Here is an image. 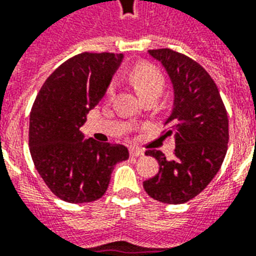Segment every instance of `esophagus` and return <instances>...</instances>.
Instances as JSON below:
<instances>
[{
    "mask_svg": "<svg viewBox=\"0 0 256 256\" xmlns=\"http://www.w3.org/2000/svg\"><path fill=\"white\" fill-rule=\"evenodd\" d=\"M130 156H132V157H140V156H144V150L138 149V148H130Z\"/></svg>",
    "mask_w": 256,
    "mask_h": 256,
    "instance_id": "esophagus-1",
    "label": "esophagus"
}]
</instances>
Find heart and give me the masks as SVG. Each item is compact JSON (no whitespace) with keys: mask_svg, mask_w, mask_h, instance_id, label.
I'll return each instance as SVG.
<instances>
[{"mask_svg":"<svg viewBox=\"0 0 256 256\" xmlns=\"http://www.w3.org/2000/svg\"><path fill=\"white\" fill-rule=\"evenodd\" d=\"M128 80L134 86V88L141 98L150 95V94H158L164 87V76L157 68L152 67L149 64H141L132 68L128 71ZM114 92V86L111 84L107 88V95L110 96Z\"/></svg>","mask_w":256,"mask_h":256,"instance_id":"obj_1","label":"heart"}]
</instances>
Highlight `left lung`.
Masks as SVG:
<instances>
[{"label":"left lung","mask_w":256,"mask_h":256,"mask_svg":"<svg viewBox=\"0 0 256 256\" xmlns=\"http://www.w3.org/2000/svg\"><path fill=\"white\" fill-rule=\"evenodd\" d=\"M169 76L173 88L170 115L164 136H174V156L148 150L160 170L144 182L150 198L165 204H182L206 188L224 161L228 116L219 90L208 72L192 58L172 50H148Z\"/></svg>","instance_id":"obj_1"}]
</instances>
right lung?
Listing matches in <instances>:
<instances>
[{
    "instance_id": "1",
    "label": "right lung",
    "mask_w": 256,
    "mask_h": 256,
    "mask_svg": "<svg viewBox=\"0 0 256 256\" xmlns=\"http://www.w3.org/2000/svg\"><path fill=\"white\" fill-rule=\"evenodd\" d=\"M124 54H79L56 68L33 103L29 148L38 174L52 192L72 204L100 198L118 162L128 158L124 145L99 144L80 128L106 95Z\"/></svg>"
}]
</instances>
